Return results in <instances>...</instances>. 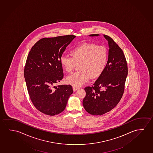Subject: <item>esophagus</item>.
Segmentation results:
<instances>
[{"label": "esophagus", "instance_id": "obj_1", "mask_svg": "<svg viewBox=\"0 0 153 153\" xmlns=\"http://www.w3.org/2000/svg\"><path fill=\"white\" fill-rule=\"evenodd\" d=\"M79 88L77 87H76V86H73V90L74 91H76Z\"/></svg>", "mask_w": 153, "mask_h": 153}]
</instances>
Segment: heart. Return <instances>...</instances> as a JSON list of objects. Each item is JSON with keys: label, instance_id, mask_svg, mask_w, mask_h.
Returning <instances> with one entry per match:
<instances>
[{"label": "heart", "instance_id": "obj_1", "mask_svg": "<svg viewBox=\"0 0 153 153\" xmlns=\"http://www.w3.org/2000/svg\"><path fill=\"white\" fill-rule=\"evenodd\" d=\"M71 56L63 54L60 59L62 67L71 73L77 64L79 71L68 76L67 81L75 86H80L87 82L89 78L95 79L101 75L105 68L108 53L103 45L85 43L71 51Z\"/></svg>", "mask_w": 153, "mask_h": 153}]
</instances>
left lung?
Wrapping results in <instances>:
<instances>
[{
    "instance_id": "8db88e82",
    "label": "left lung",
    "mask_w": 153,
    "mask_h": 153,
    "mask_svg": "<svg viewBox=\"0 0 153 153\" xmlns=\"http://www.w3.org/2000/svg\"><path fill=\"white\" fill-rule=\"evenodd\" d=\"M103 36L109 47L105 68L92 86L84 89L86 94L82 104L85 110L92 115H102L117 105L123 94L128 75L127 61L122 49L112 38Z\"/></svg>"
}]
</instances>
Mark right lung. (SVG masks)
Returning a JSON list of instances; mask_svg holds the SVG:
<instances>
[{
    "mask_svg": "<svg viewBox=\"0 0 153 153\" xmlns=\"http://www.w3.org/2000/svg\"><path fill=\"white\" fill-rule=\"evenodd\" d=\"M75 37L43 38L28 53L24 71L28 94L35 108L45 114L53 116L62 112L73 94L71 85L55 84L64 77L60 57Z\"/></svg>",
    "mask_w": 153,
    "mask_h": 153,
    "instance_id": "add662e5",
    "label": "right lung"
}]
</instances>
